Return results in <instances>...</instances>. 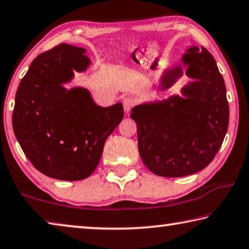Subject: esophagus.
<instances>
[{"mask_svg":"<svg viewBox=\"0 0 249 249\" xmlns=\"http://www.w3.org/2000/svg\"><path fill=\"white\" fill-rule=\"evenodd\" d=\"M122 104H124V111L128 112V111H130V109H131L134 105L137 104V100H136V98L131 97V96H127V97H124V100H122Z\"/></svg>","mask_w":249,"mask_h":249,"instance_id":"34e87169","label":"esophagus"}]
</instances>
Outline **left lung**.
Returning <instances> with one entry per match:
<instances>
[{"instance_id":"8db88e82","label":"left lung","mask_w":249,"mask_h":249,"mask_svg":"<svg viewBox=\"0 0 249 249\" xmlns=\"http://www.w3.org/2000/svg\"><path fill=\"white\" fill-rule=\"evenodd\" d=\"M186 74L194 78L172 96L139 105L131 117L138 130L139 153L155 175L184 177L207 167L228 131L230 109L223 76L206 48L191 47L182 55ZM182 75V67L167 70L160 87L167 89Z\"/></svg>"}]
</instances>
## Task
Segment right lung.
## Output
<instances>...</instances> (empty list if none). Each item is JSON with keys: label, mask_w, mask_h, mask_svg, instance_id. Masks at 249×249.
Returning a JSON list of instances; mask_svg holds the SVG:
<instances>
[{"label": "right lung", "mask_w": 249, "mask_h": 249, "mask_svg": "<svg viewBox=\"0 0 249 249\" xmlns=\"http://www.w3.org/2000/svg\"><path fill=\"white\" fill-rule=\"evenodd\" d=\"M85 49L60 43L39 54L21 78L15 97L13 129L34 167L59 180L89 177L104 144L124 118L117 103L100 107L81 87L65 89L73 71H85Z\"/></svg>", "instance_id": "1"}]
</instances>
